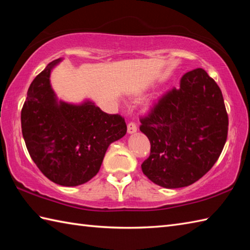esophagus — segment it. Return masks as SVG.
Instances as JSON below:
<instances>
[{"label": "esophagus", "mask_w": 250, "mask_h": 250, "mask_svg": "<svg viewBox=\"0 0 250 250\" xmlns=\"http://www.w3.org/2000/svg\"><path fill=\"white\" fill-rule=\"evenodd\" d=\"M136 131H137V126L134 122H130V124H128V133L129 134H133Z\"/></svg>", "instance_id": "esophagus-1"}]
</instances>
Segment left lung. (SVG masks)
<instances>
[{
	"mask_svg": "<svg viewBox=\"0 0 250 250\" xmlns=\"http://www.w3.org/2000/svg\"><path fill=\"white\" fill-rule=\"evenodd\" d=\"M141 122L151 145L142 171L168 189L187 187L213 167L229 125L221 90L203 68L186 73L180 88L164 94Z\"/></svg>",
	"mask_w": 250,
	"mask_h": 250,
	"instance_id": "obj_1",
	"label": "left lung"
}]
</instances>
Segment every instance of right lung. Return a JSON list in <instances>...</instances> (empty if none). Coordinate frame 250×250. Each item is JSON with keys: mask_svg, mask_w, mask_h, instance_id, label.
I'll use <instances>...</instances> for the list:
<instances>
[{"mask_svg": "<svg viewBox=\"0 0 250 250\" xmlns=\"http://www.w3.org/2000/svg\"><path fill=\"white\" fill-rule=\"evenodd\" d=\"M50 62L30 84L21 110V129L36 167L58 185L75 187L98 174L108 146L126 133L120 115H109L89 100L72 104L58 100Z\"/></svg>", "mask_w": 250, "mask_h": 250, "instance_id": "1", "label": "right lung"}]
</instances>
